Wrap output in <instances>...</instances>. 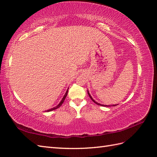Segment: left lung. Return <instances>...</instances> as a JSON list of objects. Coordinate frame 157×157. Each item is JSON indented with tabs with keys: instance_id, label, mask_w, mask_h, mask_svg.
<instances>
[{
	"instance_id": "1",
	"label": "left lung",
	"mask_w": 157,
	"mask_h": 157,
	"mask_svg": "<svg viewBox=\"0 0 157 157\" xmlns=\"http://www.w3.org/2000/svg\"><path fill=\"white\" fill-rule=\"evenodd\" d=\"M88 95H89V96H90V98L91 99H92V101L94 102H95L96 105H100V106H111L110 105H101V104H100V103H98V102H96L94 99L92 98V97L91 96V95L90 94V93H89V92H88ZM116 105H112V106H116Z\"/></svg>"
}]
</instances>
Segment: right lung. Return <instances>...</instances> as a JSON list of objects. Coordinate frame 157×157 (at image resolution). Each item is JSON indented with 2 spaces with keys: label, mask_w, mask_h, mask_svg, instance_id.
<instances>
[{
  "label": "right lung",
  "mask_w": 157,
  "mask_h": 157,
  "mask_svg": "<svg viewBox=\"0 0 157 157\" xmlns=\"http://www.w3.org/2000/svg\"><path fill=\"white\" fill-rule=\"evenodd\" d=\"M68 89H69V88H68ZM67 92H68V90H67V91H66V92H65V94L64 96H63L62 100L61 101V102H59V104L57 106H55V107H53V108H52V109H49V110H47V111H46V112H49V111H53V110H55V109H58L59 107H60V106H61L62 105L63 102H64L65 99V98H66V96H67Z\"/></svg>",
  "instance_id": "add662e5"
}]
</instances>
